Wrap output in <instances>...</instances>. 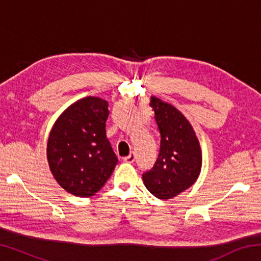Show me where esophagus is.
Instances as JSON below:
<instances>
[{"label":"esophagus","instance_id":"esophagus-1","mask_svg":"<svg viewBox=\"0 0 261 261\" xmlns=\"http://www.w3.org/2000/svg\"><path fill=\"white\" fill-rule=\"evenodd\" d=\"M136 160V155H135V153H130L129 155L127 156H125L124 159H123V161L124 162H126V163H132Z\"/></svg>","mask_w":261,"mask_h":261}]
</instances>
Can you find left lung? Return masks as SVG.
I'll use <instances>...</instances> for the list:
<instances>
[{
	"label": "left lung",
	"mask_w": 261,
	"mask_h": 261,
	"mask_svg": "<svg viewBox=\"0 0 261 261\" xmlns=\"http://www.w3.org/2000/svg\"><path fill=\"white\" fill-rule=\"evenodd\" d=\"M149 106L161 135L160 153L143 174L145 187L159 199H170L196 182L201 170V149L191 124L174 106L152 96Z\"/></svg>",
	"instance_id": "left-lung-1"
}]
</instances>
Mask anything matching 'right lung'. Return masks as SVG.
I'll return each instance as SVG.
<instances>
[{"label":"right lung","instance_id":"right-lung-1","mask_svg":"<svg viewBox=\"0 0 261 261\" xmlns=\"http://www.w3.org/2000/svg\"><path fill=\"white\" fill-rule=\"evenodd\" d=\"M108 106L96 96L78 100L62 113L49 134L47 159L51 174L77 197L98 192L118 162L106 135Z\"/></svg>","mask_w":261,"mask_h":261}]
</instances>
